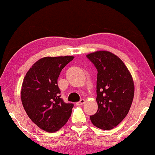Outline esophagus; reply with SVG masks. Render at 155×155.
I'll use <instances>...</instances> for the list:
<instances>
[{
  "label": "esophagus",
  "mask_w": 155,
  "mask_h": 155,
  "mask_svg": "<svg viewBox=\"0 0 155 155\" xmlns=\"http://www.w3.org/2000/svg\"><path fill=\"white\" fill-rule=\"evenodd\" d=\"M85 100H84V99H81L80 100L79 102H76V105H78V106H80V105H82V104H83L84 103H85Z\"/></svg>",
  "instance_id": "34e87169"
}]
</instances>
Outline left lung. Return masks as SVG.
Listing matches in <instances>:
<instances>
[{"mask_svg": "<svg viewBox=\"0 0 155 155\" xmlns=\"http://www.w3.org/2000/svg\"><path fill=\"white\" fill-rule=\"evenodd\" d=\"M97 70L98 109L90 116L92 123L104 130L113 129L121 122L131 107L134 81L127 66L111 52L99 51L87 55Z\"/></svg>", "mask_w": 155, "mask_h": 155, "instance_id": "left-lung-1", "label": "left lung"}]
</instances>
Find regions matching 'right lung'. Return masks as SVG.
I'll use <instances>...</instances> for the list:
<instances>
[{
	"instance_id": "obj_1",
	"label": "right lung",
	"mask_w": 155,
	"mask_h": 155,
	"mask_svg": "<svg viewBox=\"0 0 155 155\" xmlns=\"http://www.w3.org/2000/svg\"><path fill=\"white\" fill-rule=\"evenodd\" d=\"M73 56L45 57L32 65L24 78L21 101L28 116L44 131L55 132L67 123L74 104L60 98L58 78Z\"/></svg>"
}]
</instances>
